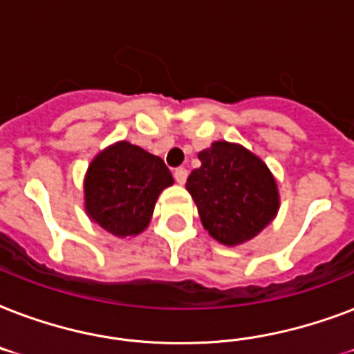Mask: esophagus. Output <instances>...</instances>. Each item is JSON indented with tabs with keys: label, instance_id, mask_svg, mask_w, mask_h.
Listing matches in <instances>:
<instances>
[{
	"label": "esophagus",
	"instance_id": "esophagus-1",
	"mask_svg": "<svg viewBox=\"0 0 354 354\" xmlns=\"http://www.w3.org/2000/svg\"><path fill=\"white\" fill-rule=\"evenodd\" d=\"M187 174H189V171L185 169V167H178V169H174V178H176V182L180 183V185H183V183H185V180H187Z\"/></svg>",
	"mask_w": 354,
	"mask_h": 354
}]
</instances>
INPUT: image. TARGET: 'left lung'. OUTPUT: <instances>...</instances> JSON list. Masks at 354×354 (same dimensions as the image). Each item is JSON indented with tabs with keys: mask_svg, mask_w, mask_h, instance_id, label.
<instances>
[{
	"mask_svg": "<svg viewBox=\"0 0 354 354\" xmlns=\"http://www.w3.org/2000/svg\"><path fill=\"white\" fill-rule=\"evenodd\" d=\"M202 165L185 189L198 207L200 221L215 241L239 246L263 232L279 209L274 174L242 145L215 141L198 154Z\"/></svg>",
	"mask_w": 354,
	"mask_h": 354,
	"instance_id": "8db88e82",
	"label": "left lung"
}]
</instances>
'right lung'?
<instances>
[{"mask_svg": "<svg viewBox=\"0 0 354 354\" xmlns=\"http://www.w3.org/2000/svg\"><path fill=\"white\" fill-rule=\"evenodd\" d=\"M174 180L161 158L119 141L93 158L84 178V207L91 221L115 236L147 230L161 191Z\"/></svg>", "mask_w": 354, "mask_h": 354, "instance_id": "obj_1", "label": "right lung"}]
</instances>
